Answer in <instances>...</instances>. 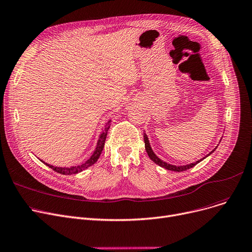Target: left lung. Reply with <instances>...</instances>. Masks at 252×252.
<instances>
[{
	"label": "left lung",
	"instance_id": "left-lung-1",
	"mask_svg": "<svg viewBox=\"0 0 252 252\" xmlns=\"http://www.w3.org/2000/svg\"><path fill=\"white\" fill-rule=\"evenodd\" d=\"M143 138H144V144H145L146 153H147V155H149V157L151 158V159H152L154 162H156V164L158 165L159 167H162V168H165V169L170 170V171H175V172H182V171H186V170H188V169H190V168H192V167H194L195 165L198 164L199 161H201L203 158H205L206 157H209L210 155H212L213 152H215V150L217 149V147H216V149L213 150L205 158H200L199 160H197V161H195V162H192V164L185 165V166H175V165L168 164V162H166V161H164V160H161L159 158H158V157L156 156V154H155V153L153 152V150H152L150 141H149V138H147V135L145 134V133H143Z\"/></svg>",
	"mask_w": 252,
	"mask_h": 252
}]
</instances>
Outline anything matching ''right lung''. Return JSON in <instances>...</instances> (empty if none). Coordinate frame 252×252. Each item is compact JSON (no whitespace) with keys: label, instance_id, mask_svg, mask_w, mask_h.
I'll return each mask as SVG.
<instances>
[{"label":"right lung","instance_id":"1","mask_svg":"<svg viewBox=\"0 0 252 252\" xmlns=\"http://www.w3.org/2000/svg\"><path fill=\"white\" fill-rule=\"evenodd\" d=\"M110 123L111 121L108 122V124L106 125V127L103 128V130L101 131L100 135L98 137V140H97V143H96V147L95 150L93 154V156L88 158L86 161H84L83 164H80L78 166H73V167H70V168H61V167H54L52 165H49L47 164V162L42 161L43 164H46L48 167H50L51 169H53L55 172L57 173H60L62 175H73V174H77L79 172H82L83 170L87 169L88 167L93 166L94 162H96V160L98 159L102 150H103V146H105V141H106V138H107V134H108V130L110 128Z\"/></svg>","mask_w":252,"mask_h":252}]
</instances>
